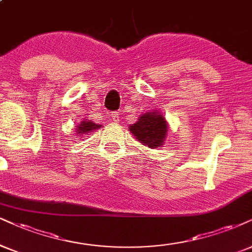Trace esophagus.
Returning <instances> with one entry per match:
<instances>
[{"mask_svg":"<svg viewBox=\"0 0 252 252\" xmlns=\"http://www.w3.org/2000/svg\"><path fill=\"white\" fill-rule=\"evenodd\" d=\"M111 120L113 121V123H118V121H119V114H118L117 112H112V113H111Z\"/></svg>","mask_w":252,"mask_h":252,"instance_id":"obj_1","label":"esophagus"}]
</instances>
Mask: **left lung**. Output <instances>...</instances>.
Instances as JSON below:
<instances>
[{
    "label": "left lung",
    "mask_w": 252,
    "mask_h": 252,
    "mask_svg": "<svg viewBox=\"0 0 252 252\" xmlns=\"http://www.w3.org/2000/svg\"><path fill=\"white\" fill-rule=\"evenodd\" d=\"M129 132H132L136 140L142 145L150 148H158L163 145L168 133V124L160 112H146L136 123L129 126Z\"/></svg>",
    "instance_id": "1"
}]
</instances>
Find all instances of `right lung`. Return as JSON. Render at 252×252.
<instances>
[{"label":"right lung","instance_id":"1","mask_svg":"<svg viewBox=\"0 0 252 252\" xmlns=\"http://www.w3.org/2000/svg\"><path fill=\"white\" fill-rule=\"evenodd\" d=\"M99 127H101V125H95V124L92 123V121L84 120L79 124L78 126H77V133H76V134H79V135L86 134V133L92 132L93 129H97V128H99ZM80 138H82V136H80Z\"/></svg>","mask_w":252,"mask_h":252}]
</instances>
